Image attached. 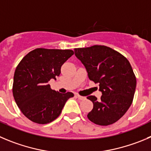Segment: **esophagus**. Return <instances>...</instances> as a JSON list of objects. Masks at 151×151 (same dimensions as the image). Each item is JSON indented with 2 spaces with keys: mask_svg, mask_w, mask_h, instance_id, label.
Returning a JSON list of instances; mask_svg holds the SVG:
<instances>
[{
  "mask_svg": "<svg viewBox=\"0 0 151 151\" xmlns=\"http://www.w3.org/2000/svg\"><path fill=\"white\" fill-rule=\"evenodd\" d=\"M76 97H77L79 100H81V101H83V100L86 99L85 97L81 96V95H76Z\"/></svg>",
  "mask_w": 151,
  "mask_h": 151,
  "instance_id": "34e87169",
  "label": "esophagus"
}]
</instances>
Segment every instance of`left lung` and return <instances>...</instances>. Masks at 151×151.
I'll list each match as a JSON object with an SVG mask.
<instances>
[{
    "label": "left lung",
    "mask_w": 151,
    "mask_h": 151,
    "mask_svg": "<svg viewBox=\"0 0 151 151\" xmlns=\"http://www.w3.org/2000/svg\"><path fill=\"white\" fill-rule=\"evenodd\" d=\"M75 56L86 68L88 78L99 83L101 98L90 95L92 110L87 115L95 124L108 126L118 122L133 103L136 78L127 59L104 45L74 48Z\"/></svg>",
    "instance_id": "obj_1"
}]
</instances>
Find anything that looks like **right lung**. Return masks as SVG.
<instances>
[{
  "label": "right lung",
  "instance_id": "1",
  "mask_svg": "<svg viewBox=\"0 0 151 151\" xmlns=\"http://www.w3.org/2000/svg\"><path fill=\"white\" fill-rule=\"evenodd\" d=\"M72 50L36 48L21 60L14 74L12 94L18 108L34 123L45 124L58 118L65 104L74 97L51 89L48 82L60 76Z\"/></svg>",
  "mask_w": 151,
  "mask_h": 151
}]
</instances>
